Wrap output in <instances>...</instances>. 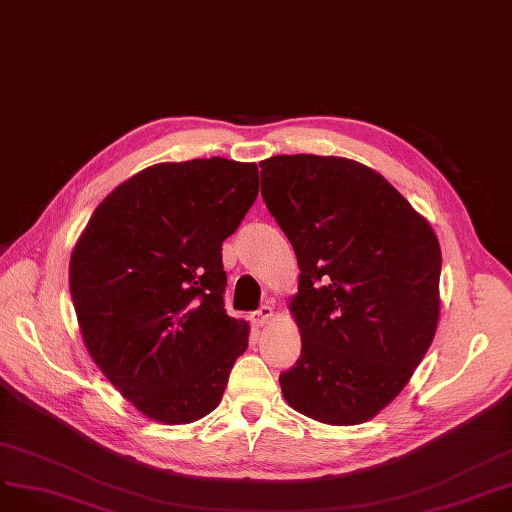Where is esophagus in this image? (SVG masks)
<instances>
[{"label":"esophagus","mask_w":512,"mask_h":512,"mask_svg":"<svg viewBox=\"0 0 512 512\" xmlns=\"http://www.w3.org/2000/svg\"><path fill=\"white\" fill-rule=\"evenodd\" d=\"M272 317H274V310H272V306H268V304H263L259 310H255L253 315H251L253 323H255V325H259V327L268 325V323L272 321Z\"/></svg>","instance_id":"34e87169"}]
</instances>
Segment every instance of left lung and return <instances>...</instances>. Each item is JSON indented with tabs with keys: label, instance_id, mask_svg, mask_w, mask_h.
<instances>
[{
	"label": "left lung",
	"instance_id": "left-lung-1",
	"mask_svg": "<svg viewBox=\"0 0 512 512\" xmlns=\"http://www.w3.org/2000/svg\"><path fill=\"white\" fill-rule=\"evenodd\" d=\"M259 168L263 202L300 266L289 310L302 353L280 389L310 419L364 423L406 387L434 340L438 238L364 163L276 155Z\"/></svg>",
	"mask_w": 512,
	"mask_h": 512
}]
</instances>
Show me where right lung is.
Returning a JSON list of instances; mask_svg holds the SVG:
<instances>
[{
	"label": "right lung",
	"mask_w": 512,
	"mask_h": 512,
	"mask_svg": "<svg viewBox=\"0 0 512 512\" xmlns=\"http://www.w3.org/2000/svg\"><path fill=\"white\" fill-rule=\"evenodd\" d=\"M259 193L255 163H157L95 208L70 259L82 340L148 419L183 425L219 406L249 346L229 317L221 244Z\"/></svg>",
	"instance_id": "1"
}]
</instances>
